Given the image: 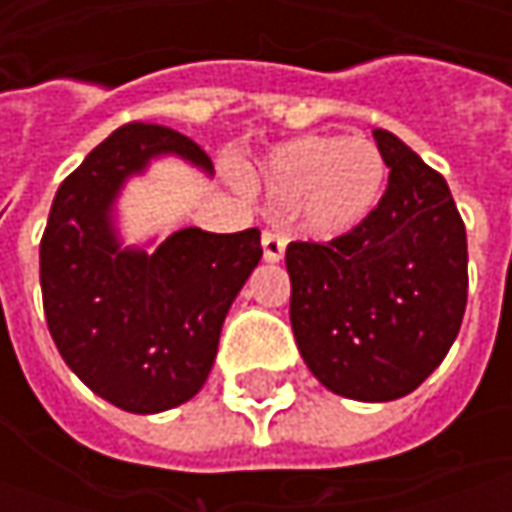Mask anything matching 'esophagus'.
<instances>
[{
    "label": "esophagus",
    "mask_w": 512,
    "mask_h": 512,
    "mask_svg": "<svg viewBox=\"0 0 512 512\" xmlns=\"http://www.w3.org/2000/svg\"><path fill=\"white\" fill-rule=\"evenodd\" d=\"M285 245H287V239L282 236V233H276V230H265V233H262L265 262H279V259L285 256Z\"/></svg>",
    "instance_id": "obj_1"
}]
</instances>
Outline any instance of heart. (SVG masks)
Here are the masks:
<instances>
[{
	"instance_id": "1",
	"label": "heart",
	"mask_w": 512,
	"mask_h": 512,
	"mask_svg": "<svg viewBox=\"0 0 512 512\" xmlns=\"http://www.w3.org/2000/svg\"><path fill=\"white\" fill-rule=\"evenodd\" d=\"M259 182L273 202L299 205L313 233L342 236L376 210L387 162L364 136H299L270 150Z\"/></svg>"
}]
</instances>
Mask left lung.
I'll list each match as a JSON object with an SVG mask.
<instances>
[{
	"label": "left lung",
	"mask_w": 512,
	"mask_h": 512,
	"mask_svg": "<svg viewBox=\"0 0 512 512\" xmlns=\"http://www.w3.org/2000/svg\"><path fill=\"white\" fill-rule=\"evenodd\" d=\"M376 210L333 242H290V325L310 373L359 402L407 396L442 364L467 305V233L439 170L387 130Z\"/></svg>",
	"instance_id": "obj_1"
}]
</instances>
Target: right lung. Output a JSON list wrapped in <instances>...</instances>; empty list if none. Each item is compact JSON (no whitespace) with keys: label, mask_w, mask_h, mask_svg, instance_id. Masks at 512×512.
Segmentation results:
<instances>
[{"label":"right lung","mask_w":512,"mask_h":512,"mask_svg":"<svg viewBox=\"0 0 512 512\" xmlns=\"http://www.w3.org/2000/svg\"><path fill=\"white\" fill-rule=\"evenodd\" d=\"M159 153L213 168L176 130L122 125L59 185L39 245L42 305L62 359L128 413L170 410L202 390L227 310L262 259L256 227H185L156 253L119 247L113 199Z\"/></svg>","instance_id":"1"}]
</instances>
